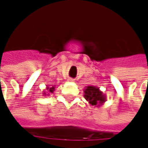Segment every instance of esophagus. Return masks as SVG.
<instances>
[{"instance_id": "esophagus-1", "label": "esophagus", "mask_w": 148, "mask_h": 148, "mask_svg": "<svg viewBox=\"0 0 148 148\" xmlns=\"http://www.w3.org/2000/svg\"><path fill=\"white\" fill-rule=\"evenodd\" d=\"M69 82H74V79H72V78H70V79H69Z\"/></svg>"}]
</instances>
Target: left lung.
Masks as SVG:
<instances>
[{
    "instance_id": "1",
    "label": "left lung",
    "mask_w": 148,
    "mask_h": 148,
    "mask_svg": "<svg viewBox=\"0 0 148 148\" xmlns=\"http://www.w3.org/2000/svg\"><path fill=\"white\" fill-rule=\"evenodd\" d=\"M84 97L94 107H100L106 101V94L99 88L93 86H86L84 89Z\"/></svg>"
}]
</instances>
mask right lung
I'll return each instance as SVG.
<instances>
[{
	"mask_svg": "<svg viewBox=\"0 0 148 148\" xmlns=\"http://www.w3.org/2000/svg\"><path fill=\"white\" fill-rule=\"evenodd\" d=\"M55 90V86H47L46 90H43V96H49V94L51 93H54V91Z\"/></svg>",
	"mask_w": 148,
	"mask_h": 148,
	"instance_id": "1",
	"label": "right lung"
}]
</instances>
